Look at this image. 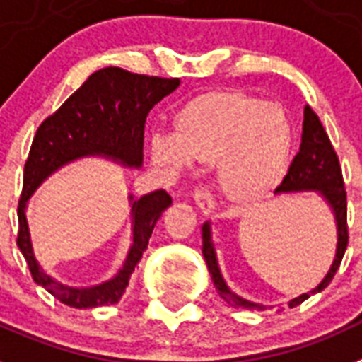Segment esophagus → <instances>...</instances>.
I'll return each instance as SVG.
<instances>
[{
    "label": "esophagus",
    "instance_id": "34e87169",
    "mask_svg": "<svg viewBox=\"0 0 362 362\" xmlns=\"http://www.w3.org/2000/svg\"><path fill=\"white\" fill-rule=\"evenodd\" d=\"M194 202H196V205L202 209L203 213H211L214 209V196L211 194V190H209L207 187L198 188V190L194 192Z\"/></svg>",
    "mask_w": 362,
    "mask_h": 362
}]
</instances>
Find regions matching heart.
<instances>
[{"mask_svg": "<svg viewBox=\"0 0 362 362\" xmlns=\"http://www.w3.org/2000/svg\"><path fill=\"white\" fill-rule=\"evenodd\" d=\"M294 125L279 103L242 92H211L188 101L174 118V136L151 140V159L181 172L187 159L220 164V187L231 202L267 198L285 174Z\"/></svg>", "mask_w": 362, "mask_h": 362, "instance_id": "1", "label": "heart"}]
</instances>
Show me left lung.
I'll list each match as a JSON object with an SVG mask.
<instances>
[{
	"label": "left lung",
	"instance_id": "left-lung-1",
	"mask_svg": "<svg viewBox=\"0 0 362 362\" xmlns=\"http://www.w3.org/2000/svg\"><path fill=\"white\" fill-rule=\"evenodd\" d=\"M292 190H318L329 203L337 220V233H339V242H337L335 261L331 264L327 276L322 279V283L315 291L301 294L294 300L288 301V307H296L303 303L310 294L324 291L329 285L339 270L342 257H344L346 247H348V202H346L344 177H342V168H340L339 155L331 144L329 136L325 133L324 125L316 112L309 105L303 110V131H301L300 151L292 159L288 172H286L283 183L277 187L276 192H292ZM203 238V257L207 261L209 274L213 277V283L216 286L218 294L228 301L235 309H264L262 305H257L252 301L242 300L240 296L229 291V286L223 281L220 268L216 262V253H214L213 242H211V228L205 223L202 228Z\"/></svg>",
	"mask_w": 362,
	"mask_h": 362
}]
</instances>
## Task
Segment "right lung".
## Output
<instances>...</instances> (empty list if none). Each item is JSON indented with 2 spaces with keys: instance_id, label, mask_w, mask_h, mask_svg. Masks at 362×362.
Wrapping results in <instances>:
<instances>
[{
  "instance_id": "obj_1",
  "label": "right lung",
  "mask_w": 362,
  "mask_h": 362,
  "mask_svg": "<svg viewBox=\"0 0 362 362\" xmlns=\"http://www.w3.org/2000/svg\"><path fill=\"white\" fill-rule=\"evenodd\" d=\"M179 83L181 81L177 77L168 79L144 76L118 66L101 68L37 129L23 168L22 196L18 202L16 244L25 257L33 281L44 286L64 305L88 309L110 305L120 300L125 286L129 285L134 267L148 247L155 223L172 205V198L166 190H155L133 202V246L129 255L110 281L92 288L61 285L42 270L33 255L25 202L52 172L85 155H103L131 168L142 166L148 112L164 95L174 92Z\"/></svg>"
}]
</instances>
